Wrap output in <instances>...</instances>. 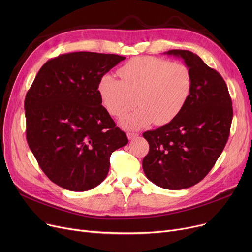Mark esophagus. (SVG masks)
Returning <instances> with one entry per match:
<instances>
[{
  "mask_svg": "<svg viewBox=\"0 0 252 252\" xmlns=\"http://www.w3.org/2000/svg\"><path fill=\"white\" fill-rule=\"evenodd\" d=\"M126 136H127V138H128V140H134L136 137H138L139 136V134H137V133H126Z\"/></svg>",
  "mask_w": 252,
  "mask_h": 252,
  "instance_id": "1",
  "label": "esophagus"
}]
</instances>
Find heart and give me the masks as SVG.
<instances>
[{
    "mask_svg": "<svg viewBox=\"0 0 252 252\" xmlns=\"http://www.w3.org/2000/svg\"><path fill=\"white\" fill-rule=\"evenodd\" d=\"M118 74L121 79L111 73L104 74L98 93L106 110L117 118L135 107L136 103L140 105L122 121L126 129L174 121L188 103L193 89V76L187 65L152 56L130 59Z\"/></svg>",
    "mask_w": 252,
    "mask_h": 252,
    "instance_id": "obj_1",
    "label": "heart"
}]
</instances>
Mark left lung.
Here are the masks:
<instances>
[{
  "label": "left lung",
  "mask_w": 252,
  "mask_h": 252,
  "mask_svg": "<svg viewBox=\"0 0 252 252\" xmlns=\"http://www.w3.org/2000/svg\"><path fill=\"white\" fill-rule=\"evenodd\" d=\"M164 54L184 60L192 72L193 89L174 121L143 134L150 148L142 166L157 186L182 190L203 180L226 146L232 100L221 75L199 56L188 50H169Z\"/></svg>",
  "instance_id": "8db88e82"
}]
</instances>
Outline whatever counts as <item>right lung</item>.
Instances as JSON below:
<instances>
[{
    "label": "right lung",
    "instance_id": "obj_1",
    "mask_svg": "<svg viewBox=\"0 0 252 252\" xmlns=\"http://www.w3.org/2000/svg\"><path fill=\"white\" fill-rule=\"evenodd\" d=\"M126 57L73 52L47 61L24 101L26 139L45 175L75 192L107 177L110 156L128 140L102 106L100 78Z\"/></svg>",
    "mask_w": 252,
    "mask_h": 252
}]
</instances>
